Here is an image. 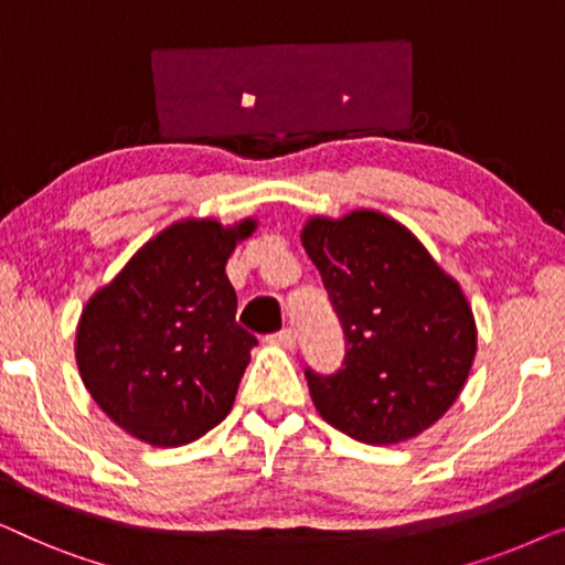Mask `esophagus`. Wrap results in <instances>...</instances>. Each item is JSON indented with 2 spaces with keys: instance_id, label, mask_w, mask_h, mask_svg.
Returning <instances> with one entry per match:
<instances>
[{
  "instance_id": "obj_1",
  "label": "esophagus",
  "mask_w": 565,
  "mask_h": 565,
  "mask_svg": "<svg viewBox=\"0 0 565 565\" xmlns=\"http://www.w3.org/2000/svg\"><path fill=\"white\" fill-rule=\"evenodd\" d=\"M269 344L285 347V350H292V347H296V329L275 331V334H269Z\"/></svg>"
}]
</instances>
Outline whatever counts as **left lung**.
Segmentation results:
<instances>
[{
    "label": "left lung",
    "mask_w": 565,
    "mask_h": 565,
    "mask_svg": "<svg viewBox=\"0 0 565 565\" xmlns=\"http://www.w3.org/2000/svg\"><path fill=\"white\" fill-rule=\"evenodd\" d=\"M342 321V367L308 388L331 427L367 445L429 429L460 396L476 321L460 285L406 226L375 211L311 218L300 234Z\"/></svg>",
    "instance_id": "8db88e82"
}]
</instances>
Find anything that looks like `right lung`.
<instances>
[{"label":"right lung","mask_w":565,"mask_h":565,"mask_svg":"<svg viewBox=\"0 0 565 565\" xmlns=\"http://www.w3.org/2000/svg\"><path fill=\"white\" fill-rule=\"evenodd\" d=\"M257 221L188 218L138 249L84 306L76 365L97 406L141 443L180 447L234 406L257 344L236 323L226 262Z\"/></svg>","instance_id":"right-lung-1"}]
</instances>
